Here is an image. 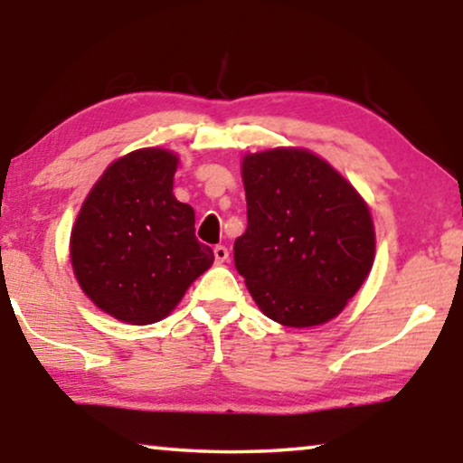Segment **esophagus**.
Returning <instances> with one entry per match:
<instances>
[{"instance_id":"esophagus-1","label":"esophagus","mask_w":463,"mask_h":463,"mask_svg":"<svg viewBox=\"0 0 463 463\" xmlns=\"http://www.w3.org/2000/svg\"><path fill=\"white\" fill-rule=\"evenodd\" d=\"M213 252H214V261H217V263H225L227 259H230V250H227L225 246H221V244L214 246Z\"/></svg>"}]
</instances>
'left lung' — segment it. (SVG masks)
I'll return each mask as SVG.
<instances>
[{
  "label": "left lung",
  "instance_id": "obj_1",
  "mask_svg": "<svg viewBox=\"0 0 463 463\" xmlns=\"http://www.w3.org/2000/svg\"><path fill=\"white\" fill-rule=\"evenodd\" d=\"M246 232L233 261L259 309L284 326L325 325L369 276V206L331 164L278 147L242 160Z\"/></svg>",
  "mask_w": 463,
  "mask_h": 463
}]
</instances>
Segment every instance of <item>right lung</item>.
<instances>
[{
  "label": "right lung",
  "instance_id": "add662e5",
  "mask_svg": "<svg viewBox=\"0 0 463 463\" xmlns=\"http://www.w3.org/2000/svg\"><path fill=\"white\" fill-rule=\"evenodd\" d=\"M179 157L138 149L94 183L71 232V265L97 307L128 325L166 318L213 250L195 238V214L173 194Z\"/></svg>",
  "mask_w": 463,
  "mask_h": 463
}]
</instances>
